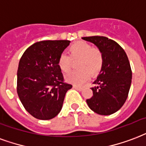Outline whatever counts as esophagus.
Masks as SVG:
<instances>
[{
	"mask_svg": "<svg viewBox=\"0 0 146 146\" xmlns=\"http://www.w3.org/2000/svg\"><path fill=\"white\" fill-rule=\"evenodd\" d=\"M73 88H74V89H76V90H78V91H82V89H83V88L82 87H80V86H78V85H73Z\"/></svg>",
	"mask_w": 146,
	"mask_h": 146,
	"instance_id": "1",
	"label": "esophagus"
}]
</instances>
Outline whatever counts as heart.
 <instances>
[{"instance_id": "b5f03b06", "label": "heart", "mask_w": 146, "mask_h": 146, "mask_svg": "<svg viewBox=\"0 0 146 146\" xmlns=\"http://www.w3.org/2000/svg\"><path fill=\"white\" fill-rule=\"evenodd\" d=\"M68 54L61 55L58 59V66L63 73L71 71L73 62L77 63L78 69L66 75L68 81L76 84H82L91 76L100 73L104 62L102 50L97 46H91L89 43L78 42L72 44L68 48Z\"/></svg>"}]
</instances>
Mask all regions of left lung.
Instances as JSON below:
<instances>
[{"label": "left lung", "instance_id": "obj_1", "mask_svg": "<svg viewBox=\"0 0 146 146\" xmlns=\"http://www.w3.org/2000/svg\"><path fill=\"white\" fill-rule=\"evenodd\" d=\"M102 50L104 62L91 88L93 96L87 104L94 112L110 115L119 110L128 97L132 82V70L125 51L116 42L105 36L82 37Z\"/></svg>", "mask_w": 146, "mask_h": 146}]
</instances>
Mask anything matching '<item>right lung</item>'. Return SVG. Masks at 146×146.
Instances as JSON below:
<instances>
[{
    "instance_id": "1",
    "label": "right lung",
    "mask_w": 146,
    "mask_h": 146,
    "mask_svg": "<svg viewBox=\"0 0 146 146\" xmlns=\"http://www.w3.org/2000/svg\"><path fill=\"white\" fill-rule=\"evenodd\" d=\"M69 40H46L30 46L23 54L17 70L18 96L29 113L51 119L62 110L65 94L72 88L65 82L58 59Z\"/></svg>"
}]
</instances>
